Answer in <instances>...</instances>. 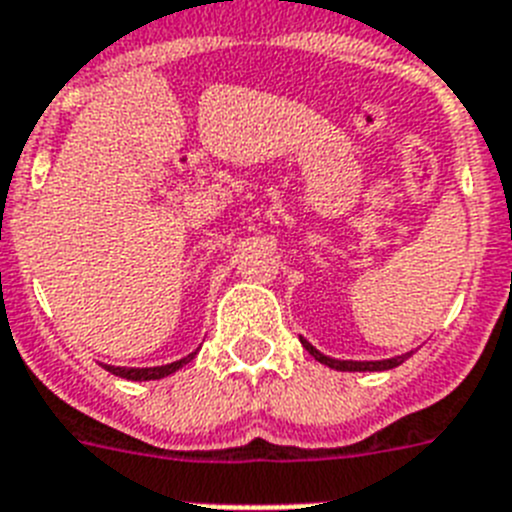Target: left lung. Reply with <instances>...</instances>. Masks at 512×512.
Listing matches in <instances>:
<instances>
[{"label":"left lung","mask_w":512,"mask_h":512,"mask_svg":"<svg viewBox=\"0 0 512 512\" xmlns=\"http://www.w3.org/2000/svg\"><path fill=\"white\" fill-rule=\"evenodd\" d=\"M301 345L309 350V355H314V361H319L322 366L335 368V371H389V368L402 366V363L412 355V350H410V353H402V355H397V358H386V361H337V358H330V355L319 353V350L314 348L309 340H304V337H301Z\"/></svg>","instance_id":"obj_1"}]
</instances>
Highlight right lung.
<instances>
[{"label":"right lung","mask_w":512,"mask_h":512,"mask_svg":"<svg viewBox=\"0 0 512 512\" xmlns=\"http://www.w3.org/2000/svg\"><path fill=\"white\" fill-rule=\"evenodd\" d=\"M195 355H198V350H193V353L180 358V361L167 363V366H154V368H121V366H105V368H108L113 376H121V379H128V381H157V379H164V376H170V373L180 371L182 366H188Z\"/></svg>","instance_id":"right-lung-1"}]
</instances>
